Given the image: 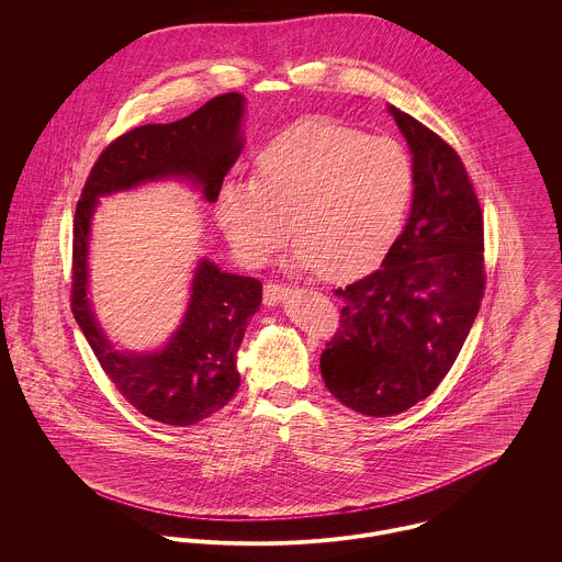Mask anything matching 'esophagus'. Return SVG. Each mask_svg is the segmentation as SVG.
Segmentation results:
<instances>
[{
	"label": "esophagus",
	"mask_w": 562,
	"mask_h": 562,
	"mask_svg": "<svg viewBox=\"0 0 562 562\" xmlns=\"http://www.w3.org/2000/svg\"><path fill=\"white\" fill-rule=\"evenodd\" d=\"M288 294H290V288L283 285V283L268 281V283L263 285V303H266V305H277V303H281Z\"/></svg>",
	"instance_id": "1"
}]
</instances>
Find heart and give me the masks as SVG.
<instances>
[{
  "label": "heart",
  "mask_w": 562,
  "mask_h": 562,
  "mask_svg": "<svg viewBox=\"0 0 562 562\" xmlns=\"http://www.w3.org/2000/svg\"><path fill=\"white\" fill-rule=\"evenodd\" d=\"M413 188V164L396 140L307 119L257 156L255 179L223 183L216 218L246 261H266L294 227L303 266L350 279L398 238Z\"/></svg>",
  "instance_id": "heart-1"
}]
</instances>
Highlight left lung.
Instances as JSON below:
<instances>
[{"mask_svg": "<svg viewBox=\"0 0 562 562\" xmlns=\"http://www.w3.org/2000/svg\"><path fill=\"white\" fill-rule=\"evenodd\" d=\"M413 154L411 216L379 270L337 288L339 326L322 350L326 390L390 417L428 398L457 361L484 296V221L459 154L390 105Z\"/></svg>", "mask_w": 562, "mask_h": 562, "instance_id": "left-lung-1", "label": "left lung"}]
</instances>
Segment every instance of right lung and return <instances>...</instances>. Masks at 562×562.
<instances>
[{
  "label": "right lung",
  "instance_id": "obj_1",
  "mask_svg": "<svg viewBox=\"0 0 562 562\" xmlns=\"http://www.w3.org/2000/svg\"><path fill=\"white\" fill-rule=\"evenodd\" d=\"M244 97L225 92L168 125H143L112 140L90 168L74 221L71 312L97 361L136 411L168 426H190L221 411L240 387L236 357L261 283L221 272L203 259L190 305L170 341L151 355L112 350L86 296V255L97 199L161 177H188L214 203L241 151Z\"/></svg>",
  "mask_w": 562,
  "mask_h": 562
}]
</instances>
